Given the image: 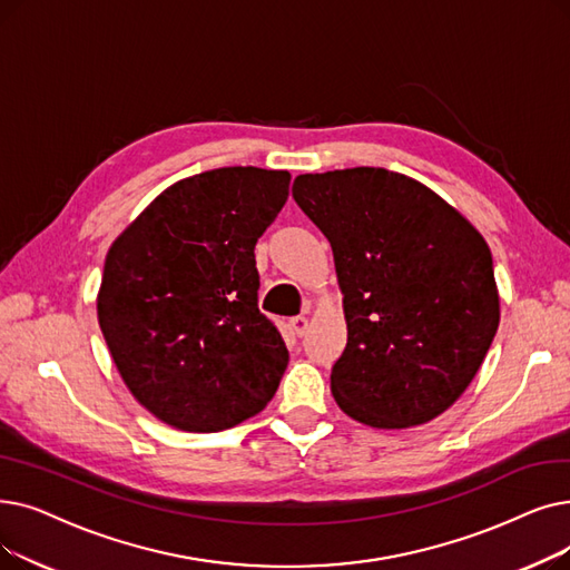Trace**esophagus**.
I'll list each match as a JSON object with an SVG mask.
<instances>
[{
  "label": "esophagus",
  "mask_w": 570,
  "mask_h": 570,
  "mask_svg": "<svg viewBox=\"0 0 570 570\" xmlns=\"http://www.w3.org/2000/svg\"><path fill=\"white\" fill-rule=\"evenodd\" d=\"M307 316H293L291 318V328H293V333L298 335V337H303L305 333H307Z\"/></svg>",
  "instance_id": "esophagus-1"
}]
</instances>
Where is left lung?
Here are the masks:
<instances>
[{"label":"left lung","instance_id":"1","mask_svg":"<svg viewBox=\"0 0 570 570\" xmlns=\"http://www.w3.org/2000/svg\"><path fill=\"white\" fill-rule=\"evenodd\" d=\"M293 200L333 246L346 346L331 389L375 429L426 424L478 375L499 328L484 237L424 184L384 167L301 175Z\"/></svg>","mask_w":570,"mask_h":570}]
</instances>
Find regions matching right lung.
Listing matches in <instances>:
<instances>
[{
    "label": "right lung",
    "mask_w": 570,
    "mask_h": 570,
    "mask_svg": "<svg viewBox=\"0 0 570 570\" xmlns=\"http://www.w3.org/2000/svg\"><path fill=\"white\" fill-rule=\"evenodd\" d=\"M284 169L218 167L163 190L105 261L97 318L135 399L193 433L230 429L288 363L258 309L256 242L288 197Z\"/></svg>",
    "instance_id": "obj_1"
}]
</instances>
